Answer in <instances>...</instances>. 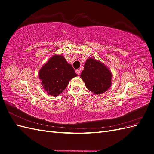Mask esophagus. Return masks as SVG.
<instances>
[{"instance_id":"34e87169","label":"esophagus","mask_w":154,"mask_h":154,"mask_svg":"<svg viewBox=\"0 0 154 154\" xmlns=\"http://www.w3.org/2000/svg\"><path fill=\"white\" fill-rule=\"evenodd\" d=\"M76 74H78V75H80V71L79 69H77V70H76Z\"/></svg>"}]
</instances>
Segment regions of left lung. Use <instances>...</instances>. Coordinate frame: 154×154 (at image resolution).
Instances as JSON below:
<instances>
[{"instance_id": "1", "label": "left lung", "mask_w": 154, "mask_h": 154, "mask_svg": "<svg viewBox=\"0 0 154 154\" xmlns=\"http://www.w3.org/2000/svg\"><path fill=\"white\" fill-rule=\"evenodd\" d=\"M80 76L88 90L100 94L110 87L112 76L103 63L91 58L87 60Z\"/></svg>"}]
</instances>
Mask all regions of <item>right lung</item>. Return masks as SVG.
Instances as JSON below:
<instances>
[{
    "instance_id": "right-lung-1",
    "label": "right lung",
    "mask_w": 154,
    "mask_h": 154,
    "mask_svg": "<svg viewBox=\"0 0 154 154\" xmlns=\"http://www.w3.org/2000/svg\"><path fill=\"white\" fill-rule=\"evenodd\" d=\"M77 76L71 64L62 55H54L41 68L39 78L48 94L57 96L66 89L69 81Z\"/></svg>"
}]
</instances>
